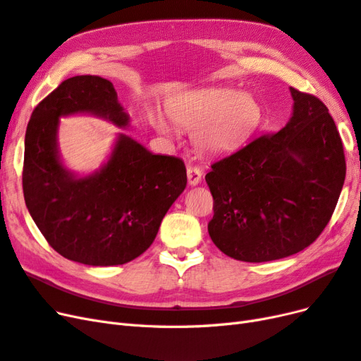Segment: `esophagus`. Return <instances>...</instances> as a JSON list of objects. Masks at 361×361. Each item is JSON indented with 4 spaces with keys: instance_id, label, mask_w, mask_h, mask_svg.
Wrapping results in <instances>:
<instances>
[{
    "instance_id": "obj_1",
    "label": "esophagus",
    "mask_w": 361,
    "mask_h": 361,
    "mask_svg": "<svg viewBox=\"0 0 361 361\" xmlns=\"http://www.w3.org/2000/svg\"><path fill=\"white\" fill-rule=\"evenodd\" d=\"M202 169L200 167H195V166H190L187 169V176H188V183L191 187H195V185H199L202 180Z\"/></svg>"
}]
</instances>
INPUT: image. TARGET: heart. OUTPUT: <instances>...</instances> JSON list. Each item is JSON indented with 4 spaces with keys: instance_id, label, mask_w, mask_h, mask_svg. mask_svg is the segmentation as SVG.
I'll return each instance as SVG.
<instances>
[{
    "instance_id": "heart-1",
    "label": "heart",
    "mask_w": 361,
    "mask_h": 361,
    "mask_svg": "<svg viewBox=\"0 0 361 361\" xmlns=\"http://www.w3.org/2000/svg\"><path fill=\"white\" fill-rule=\"evenodd\" d=\"M171 118L194 129V143L207 154H227L256 135L264 122L262 105L253 94L232 89H206L187 97L171 110ZM157 126L169 130L164 120Z\"/></svg>"
}]
</instances>
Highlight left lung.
Returning a JSON list of instances; mask_svg holds the SVG:
<instances>
[{"label":"left lung","instance_id":"left-lung-1","mask_svg":"<svg viewBox=\"0 0 361 361\" xmlns=\"http://www.w3.org/2000/svg\"><path fill=\"white\" fill-rule=\"evenodd\" d=\"M292 117L211 166L214 197L207 232L224 255L268 262L309 247L329 224L346 162L329 108L290 87Z\"/></svg>","mask_w":361,"mask_h":361}]
</instances>
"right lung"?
Returning a JSON list of instances; mask_svg holds the SVG:
<instances>
[{
    "label": "right lung",
    "instance_id": "1",
    "mask_svg": "<svg viewBox=\"0 0 361 361\" xmlns=\"http://www.w3.org/2000/svg\"><path fill=\"white\" fill-rule=\"evenodd\" d=\"M92 114L118 128L129 116L113 82L80 75L63 81L31 114L23 188L28 212L59 255L92 267L123 265L152 245L164 215L187 187L176 157L154 155L118 134L104 166L76 176L59 154L60 117Z\"/></svg>",
    "mask_w": 361,
    "mask_h": 361
}]
</instances>
